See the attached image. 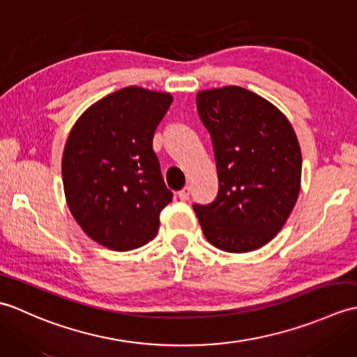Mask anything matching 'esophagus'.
<instances>
[{
    "label": "esophagus",
    "instance_id": "esophagus-1",
    "mask_svg": "<svg viewBox=\"0 0 357 357\" xmlns=\"http://www.w3.org/2000/svg\"><path fill=\"white\" fill-rule=\"evenodd\" d=\"M190 192H192V188L188 187V185H185L183 190H181L179 193H178V196H179V199L181 201H187L188 198H190Z\"/></svg>",
    "mask_w": 357,
    "mask_h": 357
}]
</instances>
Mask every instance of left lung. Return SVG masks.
Returning <instances> with one entry per match:
<instances>
[{
  "label": "left lung",
  "mask_w": 357,
  "mask_h": 357,
  "mask_svg": "<svg viewBox=\"0 0 357 357\" xmlns=\"http://www.w3.org/2000/svg\"><path fill=\"white\" fill-rule=\"evenodd\" d=\"M196 105L213 142L219 190L193 210L211 245L253 252L276 236L298 201V138L282 112L244 87L202 90Z\"/></svg>",
  "instance_id": "1"
}]
</instances>
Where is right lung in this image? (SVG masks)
<instances>
[{
	"label": "right lung",
	"instance_id": "add662e5",
	"mask_svg": "<svg viewBox=\"0 0 357 357\" xmlns=\"http://www.w3.org/2000/svg\"><path fill=\"white\" fill-rule=\"evenodd\" d=\"M170 93L130 86L82 113L67 138L63 184L67 206L90 239L116 252L146 245L173 198L153 135Z\"/></svg>",
	"mask_w": 357,
	"mask_h": 357
}]
</instances>
